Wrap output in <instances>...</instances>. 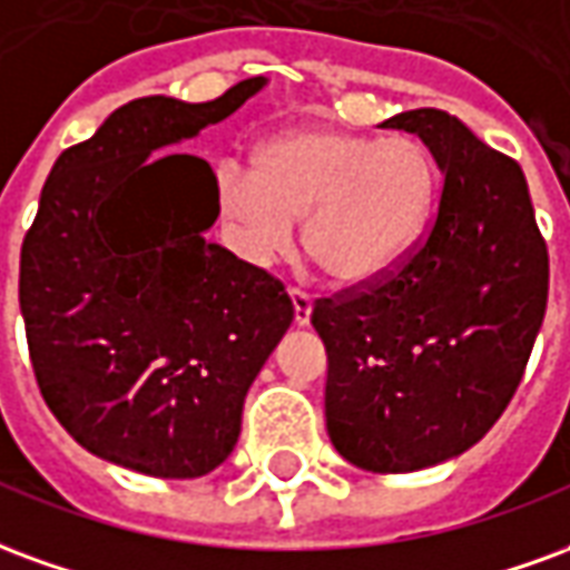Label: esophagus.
<instances>
[{
    "label": "esophagus",
    "mask_w": 570,
    "mask_h": 570,
    "mask_svg": "<svg viewBox=\"0 0 570 570\" xmlns=\"http://www.w3.org/2000/svg\"><path fill=\"white\" fill-rule=\"evenodd\" d=\"M291 303H294V325H309V315H313V297L301 288H288Z\"/></svg>",
    "instance_id": "esophagus-1"
}]
</instances>
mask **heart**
Masks as SVG:
<instances>
[{
    "instance_id": "heart-1",
    "label": "heart",
    "mask_w": 570,
    "mask_h": 570,
    "mask_svg": "<svg viewBox=\"0 0 570 570\" xmlns=\"http://www.w3.org/2000/svg\"><path fill=\"white\" fill-rule=\"evenodd\" d=\"M215 194L245 255L273 257L303 218V248L340 285L392 269L425 230L438 169L416 139L309 127L257 148L255 169L218 166Z\"/></svg>"
}]
</instances>
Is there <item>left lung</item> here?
I'll use <instances>...</instances> for the list:
<instances>
[{"instance_id": "obj_1", "label": "left lung", "mask_w": 570, "mask_h": 570, "mask_svg": "<svg viewBox=\"0 0 570 570\" xmlns=\"http://www.w3.org/2000/svg\"><path fill=\"white\" fill-rule=\"evenodd\" d=\"M385 127L434 154L438 212L392 269L315 301L313 327L336 452L410 473L471 450L507 410L547 313L550 257L513 157L440 109Z\"/></svg>"}]
</instances>
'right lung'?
I'll return each mask as SVG.
<instances>
[{"label": "right lung", "instance_id": "1", "mask_svg": "<svg viewBox=\"0 0 570 570\" xmlns=\"http://www.w3.org/2000/svg\"><path fill=\"white\" fill-rule=\"evenodd\" d=\"M267 78L212 102L132 99L45 181L20 248V313L45 404L87 452L194 480L236 446L243 401L294 318L276 276L206 243L215 173L154 154L234 115Z\"/></svg>", "mask_w": 570, "mask_h": 570}]
</instances>
